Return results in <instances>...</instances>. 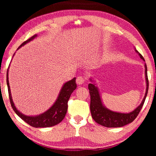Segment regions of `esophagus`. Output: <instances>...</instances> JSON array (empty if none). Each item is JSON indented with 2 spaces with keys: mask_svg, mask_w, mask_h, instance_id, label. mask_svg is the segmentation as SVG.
<instances>
[{
  "mask_svg": "<svg viewBox=\"0 0 156 156\" xmlns=\"http://www.w3.org/2000/svg\"><path fill=\"white\" fill-rule=\"evenodd\" d=\"M84 78L82 77V76H79V77H78L77 79H76V84L78 85H82V84L84 83Z\"/></svg>",
  "mask_w": 156,
  "mask_h": 156,
  "instance_id": "1",
  "label": "esophagus"
}]
</instances>
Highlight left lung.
Here are the masks:
<instances>
[{
    "label": "left lung",
    "mask_w": 156,
    "mask_h": 156,
    "mask_svg": "<svg viewBox=\"0 0 156 156\" xmlns=\"http://www.w3.org/2000/svg\"><path fill=\"white\" fill-rule=\"evenodd\" d=\"M135 51L138 54L141 59L145 61L143 56L136 50L135 48ZM145 77L146 82V90L144 97L140 105L130 112H116L106 107L102 101L100 91L96 84V80L93 78H90V81L92 83L88 84V89L90 94V108L92 119L99 125L106 127H121L133 122L140 112L147 94L149 82L146 64H145Z\"/></svg>",
    "instance_id": "8db88e82"
}]
</instances>
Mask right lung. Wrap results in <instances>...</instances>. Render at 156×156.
<instances>
[{
  "label": "right lung",
  "instance_id": "1",
  "mask_svg": "<svg viewBox=\"0 0 156 156\" xmlns=\"http://www.w3.org/2000/svg\"><path fill=\"white\" fill-rule=\"evenodd\" d=\"M37 37V35H35L30 39H29L28 40L23 42L18 48L17 50L20 48H21L22 46L34 40ZM15 54L13 56L15 55ZM9 66L7 69V72H6V84H7L8 87L10 102H11V107L15 112V113L25 122H27V123L36 128L50 127L59 123L65 117L66 112L68 111V101L69 98L70 97L72 92L76 90V87H77V85L76 84V78H74L71 80L65 82L63 84L61 90L59 92L57 99H56L51 107L48 109L47 111L38 115H26L22 113L21 111L16 108L14 102L12 101L9 81Z\"/></svg>",
  "mask_w": 156,
  "mask_h": 156
}]
</instances>
